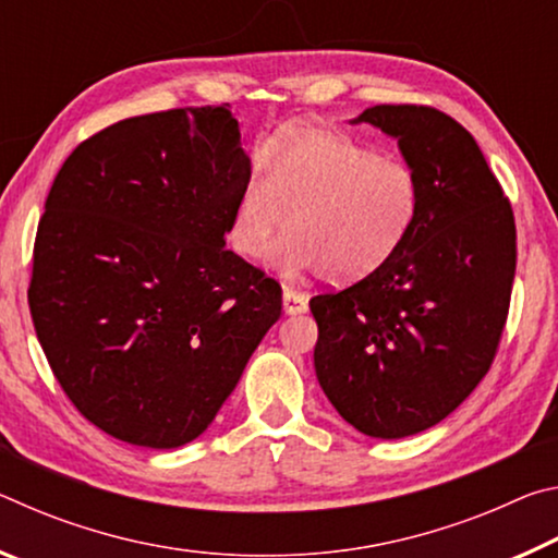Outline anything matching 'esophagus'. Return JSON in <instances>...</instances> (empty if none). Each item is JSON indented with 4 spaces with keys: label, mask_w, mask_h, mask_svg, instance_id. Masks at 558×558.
<instances>
[{
    "label": "esophagus",
    "mask_w": 558,
    "mask_h": 558,
    "mask_svg": "<svg viewBox=\"0 0 558 558\" xmlns=\"http://www.w3.org/2000/svg\"><path fill=\"white\" fill-rule=\"evenodd\" d=\"M282 310H286V315L305 313V310H307V298L302 295V292L286 290V292H282Z\"/></svg>",
    "instance_id": "1"
}]
</instances>
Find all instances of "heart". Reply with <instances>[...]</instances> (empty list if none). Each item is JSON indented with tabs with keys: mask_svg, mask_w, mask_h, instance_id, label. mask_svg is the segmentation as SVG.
Wrapping results in <instances>:
<instances>
[{
	"mask_svg": "<svg viewBox=\"0 0 558 558\" xmlns=\"http://www.w3.org/2000/svg\"><path fill=\"white\" fill-rule=\"evenodd\" d=\"M266 174L245 179L231 221V243L260 258L278 233L288 276L319 270L337 286L386 266L413 231L421 184L413 169L323 125H292L263 149ZM291 214L288 215L287 211Z\"/></svg>",
	"mask_w": 558,
	"mask_h": 558,
	"instance_id": "b5f03b06",
	"label": "heart"
}]
</instances>
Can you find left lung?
Wrapping results in <instances>:
<instances>
[{"label":"left lung","mask_w":558,"mask_h":558,"mask_svg":"<svg viewBox=\"0 0 558 558\" xmlns=\"http://www.w3.org/2000/svg\"><path fill=\"white\" fill-rule=\"evenodd\" d=\"M421 184L401 251L372 276L310 300L317 381L372 438L436 426L495 362L517 268L512 204L475 137L430 106H374Z\"/></svg>","instance_id":"obj_1"}]
</instances>
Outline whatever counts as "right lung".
I'll return each instance as SVG.
<instances>
[{
  "instance_id": "1",
  "label": "right lung",
  "mask_w": 558,
  "mask_h": 558,
  "mask_svg": "<svg viewBox=\"0 0 558 558\" xmlns=\"http://www.w3.org/2000/svg\"><path fill=\"white\" fill-rule=\"evenodd\" d=\"M248 177L229 106L120 120L56 174L29 310L61 389L108 436L199 438L278 323V280L223 248Z\"/></svg>"
}]
</instances>
